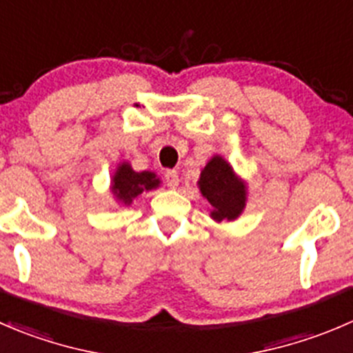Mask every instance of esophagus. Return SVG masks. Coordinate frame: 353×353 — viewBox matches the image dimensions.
I'll list each match as a JSON object with an SVG mask.
<instances>
[{
  "instance_id": "esophagus-1",
  "label": "esophagus",
  "mask_w": 353,
  "mask_h": 353,
  "mask_svg": "<svg viewBox=\"0 0 353 353\" xmlns=\"http://www.w3.org/2000/svg\"><path fill=\"white\" fill-rule=\"evenodd\" d=\"M165 183H167V186L177 188V184H179V176H177L176 170H167V172H165Z\"/></svg>"
}]
</instances>
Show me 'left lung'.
I'll return each mask as SVG.
<instances>
[{"label":"left lung","instance_id":"left-lung-1","mask_svg":"<svg viewBox=\"0 0 353 353\" xmlns=\"http://www.w3.org/2000/svg\"><path fill=\"white\" fill-rule=\"evenodd\" d=\"M201 196L210 203V217L215 222L236 221L246 207V183L236 176L231 163L221 155H214L201 169L198 179Z\"/></svg>","mask_w":353,"mask_h":353}]
</instances>
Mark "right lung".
Instances as JSON below:
<instances>
[{
  "mask_svg": "<svg viewBox=\"0 0 353 353\" xmlns=\"http://www.w3.org/2000/svg\"><path fill=\"white\" fill-rule=\"evenodd\" d=\"M160 183H162L160 177H157V174L152 172V170L136 172L131 167V163L121 162L114 176H112L110 191L119 205L129 207L132 200H136L139 194L145 193V191L157 190Z\"/></svg>",
  "mask_w": 353,
  "mask_h": 353,
  "instance_id": "obj_1",
  "label": "right lung"
}]
</instances>
